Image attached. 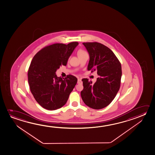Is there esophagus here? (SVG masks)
I'll list each match as a JSON object with an SVG mask.
<instances>
[{"label":"esophagus","mask_w":155,"mask_h":155,"mask_svg":"<svg viewBox=\"0 0 155 155\" xmlns=\"http://www.w3.org/2000/svg\"><path fill=\"white\" fill-rule=\"evenodd\" d=\"M82 83V81H81V79L80 78H78V84H80Z\"/></svg>","instance_id":"1"}]
</instances>
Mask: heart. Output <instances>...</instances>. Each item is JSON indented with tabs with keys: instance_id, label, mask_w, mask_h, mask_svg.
Here are the masks:
<instances>
[{
	"instance_id": "heart-1",
	"label": "heart",
	"mask_w": 155,
	"mask_h": 155,
	"mask_svg": "<svg viewBox=\"0 0 155 155\" xmlns=\"http://www.w3.org/2000/svg\"><path fill=\"white\" fill-rule=\"evenodd\" d=\"M85 53H87L83 49H79V51H78V56H80V55H83V54H85Z\"/></svg>"
}]
</instances>
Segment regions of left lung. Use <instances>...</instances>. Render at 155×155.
Listing matches in <instances>:
<instances>
[{"label": "left lung", "mask_w": 155, "mask_h": 155, "mask_svg": "<svg viewBox=\"0 0 155 155\" xmlns=\"http://www.w3.org/2000/svg\"><path fill=\"white\" fill-rule=\"evenodd\" d=\"M83 45L90 57L87 69L91 72L96 71L99 76L94 84L88 79H82L81 97L90 108L101 109L112 102L120 89L121 64L113 52L104 45L97 42Z\"/></svg>", "instance_id": "1"}]
</instances>
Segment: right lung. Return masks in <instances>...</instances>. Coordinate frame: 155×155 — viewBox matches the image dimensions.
Returning <instances> with one entry per match:
<instances>
[{
    "mask_svg": "<svg viewBox=\"0 0 155 155\" xmlns=\"http://www.w3.org/2000/svg\"><path fill=\"white\" fill-rule=\"evenodd\" d=\"M78 42L68 44H54L47 46L35 54L28 71L30 90L42 107L53 110L61 108L69 98L78 79L68 75L58 77L55 72L67 62L78 45Z\"/></svg>",
    "mask_w": 155,
    "mask_h": 155,
    "instance_id": "obj_1",
    "label": "right lung"
}]
</instances>
